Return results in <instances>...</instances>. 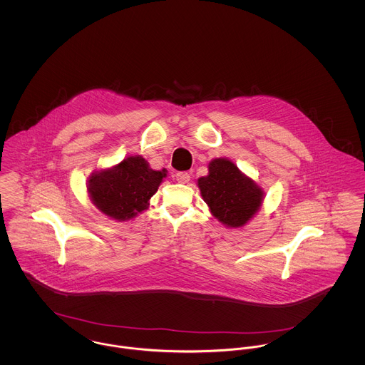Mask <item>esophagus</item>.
<instances>
[{
    "label": "esophagus",
    "instance_id": "esophagus-1",
    "mask_svg": "<svg viewBox=\"0 0 365 365\" xmlns=\"http://www.w3.org/2000/svg\"><path fill=\"white\" fill-rule=\"evenodd\" d=\"M175 176H176V180L179 183H187L190 180V175L187 174V173H178Z\"/></svg>",
    "mask_w": 365,
    "mask_h": 365
}]
</instances>
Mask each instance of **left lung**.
I'll return each instance as SVG.
<instances>
[{"label": "left lung", "instance_id": "left-lung-1", "mask_svg": "<svg viewBox=\"0 0 365 365\" xmlns=\"http://www.w3.org/2000/svg\"><path fill=\"white\" fill-rule=\"evenodd\" d=\"M197 186L212 216L227 228L246 226L260 210L265 192L226 157L210 160Z\"/></svg>", "mask_w": 365, "mask_h": 365}]
</instances>
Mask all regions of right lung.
<instances>
[{"instance_id":"1","label":"right lung","mask_w":365,"mask_h":365,"mask_svg":"<svg viewBox=\"0 0 365 365\" xmlns=\"http://www.w3.org/2000/svg\"><path fill=\"white\" fill-rule=\"evenodd\" d=\"M165 176V170H152L146 158L127 156L116 165L93 171L87 179V194L103 215L128 222L149 208Z\"/></svg>"}]
</instances>
